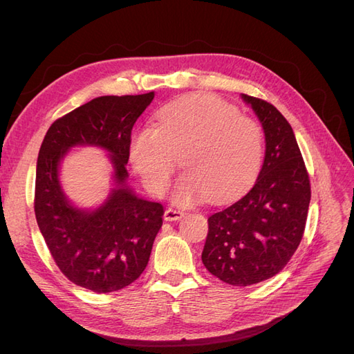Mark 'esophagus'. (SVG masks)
Listing matches in <instances>:
<instances>
[{"label":"esophagus","instance_id":"obj_1","mask_svg":"<svg viewBox=\"0 0 354 354\" xmlns=\"http://www.w3.org/2000/svg\"><path fill=\"white\" fill-rule=\"evenodd\" d=\"M185 217V212L180 209H174V208H167L164 212V220L165 221H176Z\"/></svg>","mask_w":354,"mask_h":354}]
</instances>
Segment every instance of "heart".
I'll list each match as a JSON object with an SVG mask.
<instances>
[{
  "instance_id": "b5f03b06",
  "label": "heart",
  "mask_w": 354,
  "mask_h": 354,
  "mask_svg": "<svg viewBox=\"0 0 354 354\" xmlns=\"http://www.w3.org/2000/svg\"><path fill=\"white\" fill-rule=\"evenodd\" d=\"M155 125H145L130 138V160L145 187L156 196L168 190L180 162L174 201L192 205L208 196L226 202L248 187L263 159V133L250 116L208 94L168 103Z\"/></svg>"
}]
</instances>
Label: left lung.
Here are the masks:
<instances>
[{"label": "left lung", "mask_w": 354, "mask_h": 354, "mask_svg": "<svg viewBox=\"0 0 354 354\" xmlns=\"http://www.w3.org/2000/svg\"><path fill=\"white\" fill-rule=\"evenodd\" d=\"M266 136L264 162L252 189L208 218L202 263L220 281L248 286L270 279L303 239L312 192L291 125L269 102L242 94Z\"/></svg>", "instance_id": "1"}]
</instances>
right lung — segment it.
Here are the masks:
<instances>
[{
  "label": "right lung",
  "mask_w": 354,
  "mask_h": 354,
  "mask_svg": "<svg viewBox=\"0 0 354 354\" xmlns=\"http://www.w3.org/2000/svg\"><path fill=\"white\" fill-rule=\"evenodd\" d=\"M155 93L102 95L51 124L37 160L35 217L60 272L75 285L106 294L133 283L146 269L162 226L164 207L127 186L131 130ZM108 150L117 187L99 208L73 207L62 194L58 165L69 148Z\"/></svg>",
  "instance_id": "1"
}]
</instances>
